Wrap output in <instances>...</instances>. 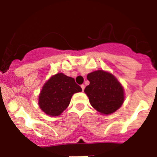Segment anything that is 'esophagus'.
Wrapping results in <instances>:
<instances>
[{"label":"esophagus","instance_id":"esophagus-1","mask_svg":"<svg viewBox=\"0 0 157 157\" xmlns=\"http://www.w3.org/2000/svg\"><path fill=\"white\" fill-rule=\"evenodd\" d=\"M81 86V89H82V92H83V91H84V89H85V86H84V85H83V84H82V85H81V86Z\"/></svg>","mask_w":157,"mask_h":157}]
</instances>
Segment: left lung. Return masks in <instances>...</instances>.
Segmentation results:
<instances>
[{"label": "left lung", "mask_w": 157, "mask_h": 157, "mask_svg": "<svg viewBox=\"0 0 157 157\" xmlns=\"http://www.w3.org/2000/svg\"><path fill=\"white\" fill-rule=\"evenodd\" d=\"M90 82L86 87L92 106L102 115H110L118 110L124 101V89L114 75L104 70L88 74Z\"/></svg>", "instance_id": "obj_1"}]
</instances>
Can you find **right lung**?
Returning a JSON list of instances; mask_svg holds the SVG:
<instances>
[{
	"mask_svg": "<svg viewBox=\"0 0 157 157\" xmlns=\"http://www.w3.org/2000/svg\"><path fill=\"white\" fill-rule=\"evenodd\" d=\"M81 91V87L76 83L75 79L63 73H58L44 84L39 93L38 104L45 114L58 116L68 107L73 94Z\"/></svg>",
	"mask_w": 157,
	"mask_h": 157,
	"instance_id": "add662e5",
	"label": "right lung"
}]
</instances>
